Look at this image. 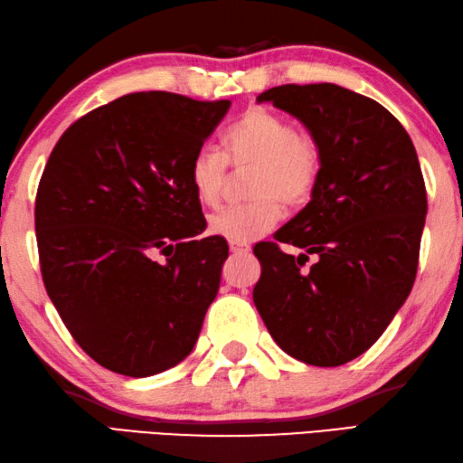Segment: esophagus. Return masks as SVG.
<instances>
[{"label":"esophagus","mask_w":463,"mask_h":463,"mask_svg":"<svg viewBox=\"0 0 463 463\" xmlns=\"http://www.w3.org/2000/svg\"><path fill=\"white\" fill-rule=\"evenodd\" d=\"M230 250L233 256H243V254H250V246L246 243H238V241H230Z\"/></svg>","instance_id":"34e87169"}]
</instances>
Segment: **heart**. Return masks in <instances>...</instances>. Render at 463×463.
Segmentation results:
<instances>
[{
  "instance_id": "1",
  "label": "heart",
  "mask_w": 463,
  "mask_h": 463,
  "mask_svg": "<svg viewBox=\"0 0 463 463\" xmlns=\"http://www.w3.org/2000/svg\"><path fill=\"white\" fill-rule=\"evenodd\" d=\"M223 153L203 146L191 161L189 183L203 207L220 203L228 179V158L233 169H256L248 205H232L209 217V232L230 241L250 243L280 222L282 205H300L312 195L320 173V151L314 138L298 133L276 112L254 107L223 137Z\"/></svg>"
}]
</instances>
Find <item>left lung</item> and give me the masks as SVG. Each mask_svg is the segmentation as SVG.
<instances>
[{
    "mask_svg": "<svg viewBox=\"0 0 463 463\" xmlns=\"http://www.w3.org/2000/svg\"><path fill=\"white\" fill-rule=\"evenodd\" d=\"M307 127L320 151L310 202L254 248V304L294 359L338 367L374 345L411 292L427 215L420 159L407 130L377 100L343 86L284 84L261 92ZM314 253L310 270L301 266Z\"/></svg>",
    "mask_w": 463,
    "mask_h": 463,
    "instance_id": "left-lung-1",
    "label": "left lung"
}]
</instances>
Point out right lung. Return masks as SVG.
I'll list each match as a JSON object with an SVG mask.
<instances>
[{
	"label": "right lung",
	"instance_id": "obj_1",
	"mask_svg": "<svg viewBox=\"0 0 463 463\" xmlns=\"http://www.w3.org/2000/svg\"><path fill=\"white\" fill-rule=\"evenodd\" d=\"M230 104L133 92L78 118L50 155L36 195L43 286L104 369L151 377L194 351L230 248L199 238L189 167Z\"/></svg>",
	"mask_w": 463,
	"mask_h": 463
}]
</instances>
